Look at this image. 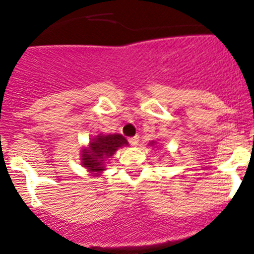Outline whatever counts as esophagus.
Here are the masks:
<instances>
[{
	"label": "esophagus",
	"instance_id": "34e87169",
	"mask_svg": "<svg viewBox=\"0 0 254 254\" xmlns=\"http://www.w3.org/2000/svg\"><path fill=\"white\" fill-rule=\"evenodd\" d=\"M128 142L131 143L132 146H136V145H137V143H138V136H134V137L128 138Z\"/></svg>",
	"mask_w": 254,
	"mask_h": 254
}]
</instances>
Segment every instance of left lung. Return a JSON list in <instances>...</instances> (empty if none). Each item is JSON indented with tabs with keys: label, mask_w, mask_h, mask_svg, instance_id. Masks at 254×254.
<instances>
[{
	"label": "left lung",
	"mask_w": 254,
	"mask_h": 254,
	"mask_svg": "<svg viewBox=\"0 0 254 254\" xmlns=\"http://www.w3.org/2000/svg\"><path fill=\"white\" fill-rule=\"evenodd\" d=\"M155 143H156V142H155V141H151V142H150V145H151V146H154Z\"/></svg>",
	"instance_id": "left-lung-1"
}]
</instances>
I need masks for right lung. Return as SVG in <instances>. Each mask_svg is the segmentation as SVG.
I'll list each match as a JSON object with an SVG mask.
<instances>
[{
  "mask_svg": "<svg viewBox=\"0 0 254 254\" xmlns=\"http://www.w3.org/2000/svg\"><path fill=\"white\" fill-rule=\"evenodd\" d=\"M128 142L122 134H98L91 138L89 146L81 151V165L94 176L105 170V160L112 158L120 147L127 146Z\"/></svg>",
  "mask_w": 254,
  "mask_h": 254,
  "instance_id": "obj_1",
  "label": "right lung"
}]
</instances>
